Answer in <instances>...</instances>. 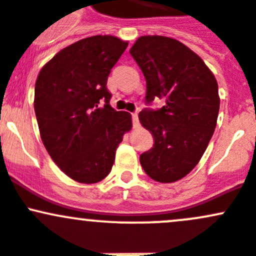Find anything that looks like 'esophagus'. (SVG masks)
Masks as SVG:
<instances>
[{
    "label": "esophagus",
    "mask_w": 256,
    "mask_h": 256,
    "mask_svg": "<svg viewBox=\"0 0 256 256\" xmlns=\"http://www.w3.org/2000/svg\"><path fill=\"white\" fill-rule=\"evenodd\" d=\"M132 125H134V128H140V121H138V112L132 114Z\"/></svg>",
    "instance_id": "esophagus-1"
}]
</instances>
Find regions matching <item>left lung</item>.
<instances>
[{"instance_id": "1", "label": "left lung", "mask_w": 256, "mask_h": 256, "mask_svg": "<svg viewBox=\"0 0 256 256\" xmlns=\"http://www.w3.org/2000/svg\"><path fill=\"white\" fill-rule=\"evenodd\" d=\"M130 54L146 79V102H166L156 112L138 114L154 138L140 164L152 180L176 182L197 166L213 136L220 104L218 82L203 59L174 38L142 36Z\"/></svg>"}]
</instances>
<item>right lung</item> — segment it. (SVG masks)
<instances>
[{"mask_svg": "<svg viewBox=\"0 0 256 256\" xmlns=\"http://www.w3.org/2000/svg\"><path fill=\"white\" fill-rule=\"evenodd\" d=\"M128 44L108 34L80 40L59 50L36 80L43 144L56 166L79 183H96L110 174L116 148L132 128L131 114L110 106L106 88Z\"/></svg>", "mask_w": 256, "mask_h": 256, "instance_id": "1", "label": "right lung"}]
</instances>
